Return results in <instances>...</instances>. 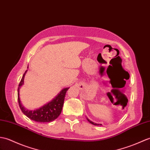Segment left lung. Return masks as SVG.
Wrapping results in <instances>:
<instances>
[{
  "label": "left lung",
  "instance_id": "obj_1",
  "mask_svg": "<svg viewBox=\"0 0 150 150\" xmlns=\"http://www.w3.org/2000/svg\"><path fill=\"white\" fill-rule=\"evenodd\" d=\"M87 120H88V121H89V122L90 123H91L92 125H96V126H97V125H98V126H101V125H102V124H98V123H94V122H93V121H91V120H89L88 118H87Z\"/></svg>",
  "mask_w": 150,
  "mask_h": 150
}]
</instances>
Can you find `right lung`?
<instances>
[{
	"mask_svg": "<svg viewBox=\"0 0 150 150\" xmlns=\"http://www.w3.org/2000/svg\"><path fill=\"white\" fill-rule=\"evenodd\" d=\"M27 71V70H26L25 72L24 73L18 88V101L19 107L21 110H22V112L27 117H29V119L37 121V122L47 123L50 122V121L57 119L61 113L66 93H67V91L68 90L69 88H64L63 89H62L61 92L53 100L46 103L43 106L41 107L40 108H38V109L33 110H28L25 109L22 105V104L21 103V101L19 96V89L20 87L23 84L24 76H25Z\"/></svg>",
	"mask_w": 150,
	"mask_h": 150,
	"instance_id": "obj_1",
	"label": "right lung"
}]
</instances>
